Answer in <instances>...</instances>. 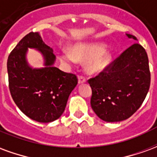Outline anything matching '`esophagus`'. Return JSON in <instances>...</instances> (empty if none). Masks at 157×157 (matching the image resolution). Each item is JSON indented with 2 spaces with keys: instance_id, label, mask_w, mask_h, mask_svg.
<instances>
[{
  "instance_id": "esophagus-1",
  "label": "esophagus",
  "mask_w": 157,
  "mask_h": 157,
  "mask_svg": "<svg viewBox=\"0 0 157 157\" xmlns=\"http://www.w3.org/2000/svg\"><path fill=\"white\" fill-rule=\"evenodd\" d=\"M86 82V80L84 76H82V75H80L78 77V83L79 84H83V83H85Z\"/></svg>"
}]
</instances>
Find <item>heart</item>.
<instances>
[{
  "mask_svg": "<svg viewBox=\"0 0 157 157\" xmlns=\"http://www.w3.org/2000/svg\"><path fill=\"white\" fill-rule=\"evenodd\" d=\"M102 43L78 44L70 51H62L59 55L60 61L67 65H75L78 61H86L85 69L89 74H98L104 71L112 60V52L106 49Z\"/></svg>",
  "mask_w": 157,
  "mask_h": 157,
  "instance_id": "heart-1",
  "label": "heart"
}]
</instances>
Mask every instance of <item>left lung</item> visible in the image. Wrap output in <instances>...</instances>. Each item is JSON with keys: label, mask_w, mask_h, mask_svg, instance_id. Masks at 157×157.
Wrapping results in <instances>:
<instances>
[{"label": "left lung", "mask_w": 157, "mask_h": 157, "mask_svg": "<svg viewBox=\"0 0 157 157\" xmlns=\"http://www.w3.org/2000/svg\"><path fill=\"white\" fill-rule=\"evenodd\" d=\"M126 36L137 40L131 34ZM88 83L92 92L91 106L99 118L106 122L127 119L140 109L150 88L145 49L135 43Z\"/></svg>", "instance_id": "1"}]
</instances>
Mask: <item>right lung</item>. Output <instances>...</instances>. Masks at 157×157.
<instances>
[{
  "label": "right lung",
  "instance_id": "obj_1",
  "mask_svg": "<svg viewBox=\"0 0 157 157\" xmlns=\"http://www.w3.org/2000/svg\"><path fill=\"white\" fill-rule=\"evenodd\" d=\"M29 48H35L44 57V67L33 68L26 60ZM55 55L39 33L22 38L7 59L9 89L19 109L39 123L58 119L64 113L77 77L55 67Z\"/></svg>",
  "mask_w": 157,
  "mask_h": 157
}]
</instances>
